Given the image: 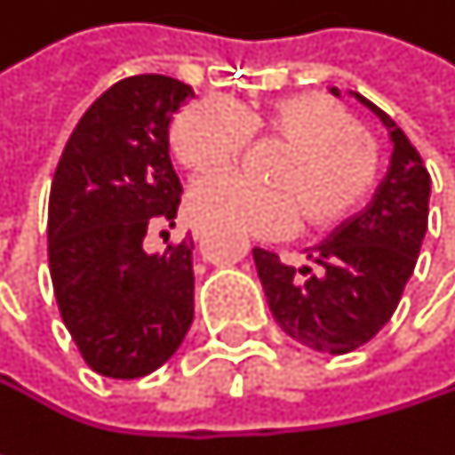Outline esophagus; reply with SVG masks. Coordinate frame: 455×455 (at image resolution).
Instances as JSON below:
<instances>
[{"label":"esophagus","instance_id":"1","mask_svg":"<svg viewBox=\"0 0 455 455\" xmlns=\"http://www.w3.org/2000/svg\"><path fill=\"white\" fill-rule=\"evenodd\" d=\"M208 234V227L205 224H195L192 227V236H195V242H203V236Z\"/></svg>","mask_w":455,"mask_h":455}]
</instances>
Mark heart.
Segmentation results:
<instances>
[{
  "mask_svg": "<svg viewBox=\"0 0 455 455\" xmlns=\"http://www.w3.org/2000/svg\"><path fill=\"white\" fill-rule=\"evenodd\" d=\"M252 134L290 144L271 171L276 187L242 171L208 173L189 192L197 221L274 239L295 231L303 211L314 227L342 224L377 187V144L345 105L321 94H292L252 110L205 97L176 118L171 141L187 168L211 171L234 163Z\"/></svg>",
  "mask_w": 455,
  "mask_h": 455,
  "instance_id": "heart-1",
  "label": "heart"
}]
</instances>
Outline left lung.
Instances as JSON below:
<instances>
[{"label":"left lung","instance_id":"obj_1","mask_svg":"<svg viewBox=\"0 0 455 455\" xmlns=\"http://www.w3.org/2000/svg\"><path fill=\"white\" fill-rule=\"evenodd\" d=\"M358 100L390 126L395 141L393 165L371 203L308 252L316 266L295 268L276 252L252 250L282 331L334 355L366 345L395 314L429 216V173L419 149L385 110L366 97Z\"/></svg>","mask_w":455,"mask_h":455}]
</instances>
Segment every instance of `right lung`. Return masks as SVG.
<instances>
[{
	"label": "right lung",
	"mask_w": 455,
	"mask_h": 455,
	"mask_svg": "<svg viewBox=\"0 0 455 455\" xmlns=\"http://www.w3.org/2000/svg\"><path fill=\"white\" fill-rule=\"evenodd\" d=\"M192 94L155 73L113 84L73 129L52 179L54 298L81 358L102 377L155 371L195 318L192 236L144 252V236L173 227L181 203L168 129Z\"/></svg>",
	"instance_id": "1"
}]
</instances>
